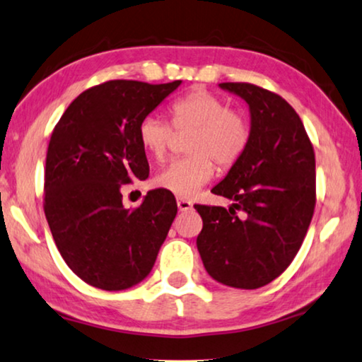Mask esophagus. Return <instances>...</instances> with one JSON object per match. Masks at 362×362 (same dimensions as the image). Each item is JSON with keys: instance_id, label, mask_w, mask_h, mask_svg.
Listing matches in <instances>:
<instances>
[{"instance_id": "esophagus-1", "label": "esophagus", "mask_w": 362, "mask_h": 362, "mask_svg": "<svg viewBox=\"0 0 362 362\" xmlns=\"http://www.w3.org/2000/svg\"><path fill=\"white\" fill-rule=\"evenodd\" d=\"M177 206H179L180 211H188L192 210V203L185 200V198H177Z\"/></svg>"}]
</instances>
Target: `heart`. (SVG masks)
I'll list each match as a JSON object with an SVG mask.
<instances>
[{"instance_id": "1", "label": "heart", "mask_w": 362, "mask_h": 362, "mask_svg": "<svg viewBox=\"0 0 362 362\" xmlns=\"http://www.w3.org/2000/svg\"><path fill=\"white\" fill-rule=\"evenodd\" d=\"M174 128L190 132L187 151L190 156L172 160L156 175L159 188L179 197H190L213 175L218 167H231L244 154L251 137L246 116L230 110L220 96L206 90H193L170 105ZM139 142L147 154L160 160L172 141V128L159 116L149 115L139 124Z\"/></svg>"}]
</instances>
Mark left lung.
I'll list each match as a JSON object with an SVG mask.
<instances>
[{"label":"left lung","mask_w":362,"mask_h":362,"mask_svg":"<svg viewBox=\"0 0 362 362\" xmlns=\"http://www.w3.org/2000/svg\"><path fill=\"white\" fill-rule=\"evenodd\" d=\"M220 88L247 103L251 137L211 190L233 205L195 206L203 220L197 247L216 282L252 290L281 276L302 246L315 210V152L302 119L282 96L251 83Z\"/></svg>","instance_id":"left-lung-1"}]
</instances>
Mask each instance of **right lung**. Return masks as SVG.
Instances as JSON below:
<instances>
[{
    "instance_id": "right-lung-1",
    "label": "right lung",
    "mask_w": 362,
    "mask_h": 362,
    "mask_svg": "<svg viewBox=\"0 0 362 362\" xmlns=\"http://www.w3.org/2000/svg\"><path fill=\"white\" fill-rule=\"evenodd\" d=\"M180 83L96 85L70 103L50 136L45 218L67 266L96 288L126 290L144 281L177 215L175 197L164 188L128 210L121 187L149 177L137 131Z\"/></svg>"
}]
</instances>
